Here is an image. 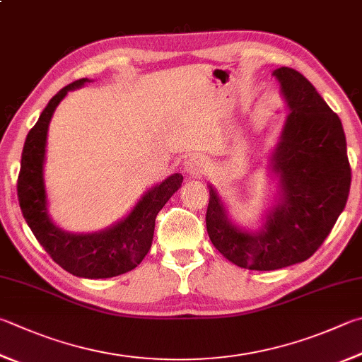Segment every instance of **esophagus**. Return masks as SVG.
Returning a JSON list of instances; mask_svg holds the SVG:
<instances>
[{"instance_id":"1","label":"esophagus","mask_w":362,"mask_h":362,"mask_svg":"<svg viewBox=\"0 0 362 362\" xmlns=\"http://www.w3.org/2000/svg\"><path fill=\"white\" fill-rule=\"evenodd\" d=\"M185 170H187L189 175L201 177V175L206 174L207 163H206V160L202 158V156L193 155V156H189V158L185 161Z\"/></svg>"}]
</instances>
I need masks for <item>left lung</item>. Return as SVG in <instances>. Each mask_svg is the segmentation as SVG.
<instances>
[{"mask_svg": "<svg viewBox=\"0 0 362 362\" xmlns=\"http://www.w3.org/2000/svg\"><path fill=\"white\" fill-rule=\"evenodd\" d=\"M274 76L291 110L272 158L284 198L255 234L229 223L212 187L206 214L214 247L250 271H275L310 258L345 209L351 183L339 115L300 72L284 66Z\"/></svg>", "mask_w": 362, "mask_h": 362, "instance_id": "8db88e82", "label": "left lung"}]
</instances>
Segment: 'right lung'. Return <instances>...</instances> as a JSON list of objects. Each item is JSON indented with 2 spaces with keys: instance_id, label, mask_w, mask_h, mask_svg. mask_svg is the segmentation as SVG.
I'll return each instance as SVG.
<instances>
[{
  "instance_id": "obj_1",
  "label": "right lung",
  "mask_w": 362,
  "mask_h": 362,
  "mask_svg": "<svg viewBox=\"0 0 362 362\" xmlns=\"http://www.w3.org/2000/svg\"><path fill=\"white\" fill-rule=\"evenodd\" d=\"M88 82L78 78L49 101L26 136L17 196L25 221L39 244L64 271L83 279H109L134 269L152 247L155 220L164 204L180 188L183 177L174 174L150 189L127 218L98 234H69L50 221L45 207L42 164L50 118L69 90Z\"/></svg>"
}]
</instances>
